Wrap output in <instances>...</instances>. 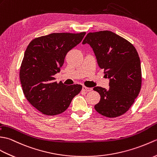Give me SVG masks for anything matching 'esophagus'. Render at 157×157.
Listing matches in <instances>:
<instances>
[{"label":"esophagus","instance_id":"1","mask_svg":"<svg viewBox=\"0 0 157 157\" xmlns=\"http://www.w3.org/2000/svg\"><path fill=\"white\" fill-rule=\"evenodd\" d=\"M92 90V88H89V87H86L85 86H82V90H84V91H86V92H89L90 91V90Z\"/></svg>","mask_w":157,"mask_h":157}]
</instances>
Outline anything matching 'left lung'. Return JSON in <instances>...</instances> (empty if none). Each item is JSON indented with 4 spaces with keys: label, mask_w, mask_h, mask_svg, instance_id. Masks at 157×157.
<instances>
[{
    "label": "left lung",
    "mask_w": 157,
    "mask_h": 157,
    "mask_svg": "<svg viewBox=\"0 0 157 157\" xmlns=\"http://www.w3.org/2000/svg\"><path fill=\"white\" fill-rule=\"evenodd\" d=\"M93 48L99 67L109 78V89L95 86L99 102L95 110L102 116L116 117L134 103L141 89L142 72L138 52L130 41L110 31L90 32L82 44Z\"/></svg>",
    "instance_id": "1"
}]
</instances>
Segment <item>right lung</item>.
Instances as JSON below:
<instances>
[{"label": "right lung", "instance_id": "1", "mask_svg": "<svg viewBox=\"0 0 157 157\" xmlns=\"http://www.w3.org/2000/svg\"><path fill=\"white\" fill-rule=\"evenodd\" d=\"M85 34L53 33L35 38L27 46L20 67V81L25 98L41 113H63L81 92L82 85L57 83L54 76L60 71L68 52Z\"/></svg>", "mask_w": 157, "mask_h": 157}]
</instances>
